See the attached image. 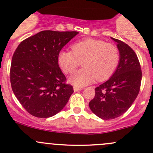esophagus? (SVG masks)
Listing matches in <instances>:
<instances>
[{
	"label": "esophagus",
	"instance_id": "obj_1",
	"mask_svg": "<svg viewBox=\"0 0 153 153\" xmlns=\"http://www.w3.org/2000/svg\"><path fill=\"white\" fill-rule=\"evenodd\" d=\"M81 89H82V88H80V87H77V86H74L73 87V90H74V91H75V92L78 91H80Z\"/></svg>",
	"mask_w": 153,
	"mask_h": 153
}]
</instances>
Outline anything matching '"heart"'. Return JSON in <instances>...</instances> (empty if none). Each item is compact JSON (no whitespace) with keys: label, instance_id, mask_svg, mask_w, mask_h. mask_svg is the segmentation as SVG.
Listing matches in <instances>:
<instances>
[{"label":"heart","instance_id":"1","mask_svg":"<svg viewBox=\"0 0 153 153\" xmlns=\"http://www.w3.org/2000/svg\"><path fill=\"white\" fill-rule=\"evenodd\" d=\"M72 51H63L59 54L60 68L71 74L80 65L83 68L75 72L69 81L76 86H84L97 79L104 81L110 78L120 62V51L113 43L100 39L86 38L73 43Z\"/></svg>","mask_w":153,"mask_h":153}]
</instances>
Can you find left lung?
<instances>
[{"instance_id":"1","label":"left lung","mask_w":153,"mask_h":153,"mask_svg":"<svg viewBox=\"0 0 153 153\" xmlns=\"http://www.w3.org/2000/svg\"><path fill=\"white\" fill-rule=\"evenodd\" d=\"M117 43L120 62L111 78L95 88L89 102L92 112L103 120L116 118L125 113L139 94L142 81L140 63L134 50L124 42Z\"/></svg>"}]
</instances>
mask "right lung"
<instances>
[{"label":"right lung","mask_w":153,"mask_h":153,"mask_svg":"<svg viewBox=\"0 0 153 153\" xmlns=\"http://www.w3.org/2000/svg\"><path fill=\"white\" fill-rule=\"evenodd\" d=\"M78 32L43 30L15 50L10 69L13 92L30 115L41 118L61 111L73 93L59 67V52Z\"/></svg>","instance_id":"obj_1"}]
</instances>
